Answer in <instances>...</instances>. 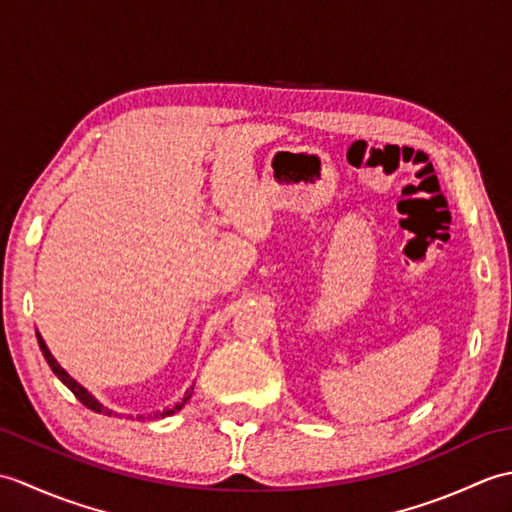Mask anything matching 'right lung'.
<instances>
[{
    "mask_svg": "<svg viewBox=\"0 0 512 512\" xmlns=\"http://www.w3.org/2000/svg\"><path fill=\"white\" fill-rule=\"evenodd\" d=\"M37 341H39V347H41V352H43V356H46V361H48V365H50V369H52V372L54 374H57V378L61 380V383L65 385V387H68L70 391H72V394L76 396V398H79L81 400V405H85V407H88V409H92V411H96V413H107V416H110V409H105L103 405H99V402H96L90 394H88V391H85L79 383H76V380L74 378H70L68 374H65L63 372V369L59 367V363L57 361H54V358H52V354H50V350H48V347H46V343H43V339H41V336L37 334ZM191 394H193V387L187 391V394H184V398H182V402H178V405L176 407H171V409H165V411H162V413H156V416H160V418H165V416H171V413H176V411H180L182 409V405H184V402H187L189 398H191Z\"/></svg>",
    "mask_w": 512,
    "mask_h": 512,
    "instance_id": "obj_1",
    "label": "right lung"
}]
</instances>
